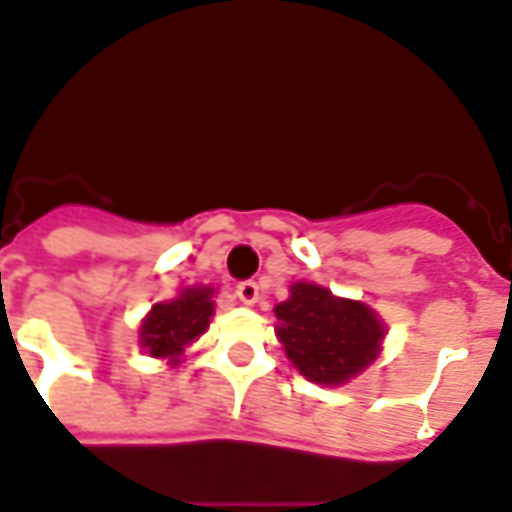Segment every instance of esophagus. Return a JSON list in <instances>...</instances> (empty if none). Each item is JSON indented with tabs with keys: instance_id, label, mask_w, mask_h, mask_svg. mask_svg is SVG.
I'll use <instances>...</instances> for the list:
<instances>
[{
	"instance_id": "34e87169",
	"label": "esophagus",
	"mask_w": 512,
	"mask_h": 512,
	"mask_svg": "<svg viewBox=\"0 0 512 512\" xmlns=\"http://www.w3.org/2000/svg\"><path fill=\"white\" fill-rule=\"evenodd\" d=\"M237 297H240V302H245V305H253V302L259 300V283L240 281L237 283Z\"/></svg>"
}]
</instances>
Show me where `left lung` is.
<instances>
[{
	"mask_svg": "<svg viewBox=\"0 0 512 512\" xmlns=\"http://www.w3.org/2000/svg\"><path fill=\"white\" fill-rule=\"evenodd\" d=\"M289 360L316 384H341L379 352L382 324L363 302L338 300L316 283H294L292 297L275 308Z\"/></svg>",
	"mask_w": 512,
	"mask_h": 512,
	"instance_id": "left-lung-1",
	"label": "left lung"
}]
</instances>
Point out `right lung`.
I'll return each instance as SVG.
<instances>
[{
  "mask_svg": "<svg viewBox=\"0 0 512 512\" xmlns=\"http://www.w3.org/2000/svg\"><path fill=\"white\" fill-rule=\"evenodd\" d=\"M212 289H188L177 300L158 302L141 324V343L152 357H179L196 341L212 316Z\"/></svg>",
  "mask_w": 512,
  "mask_h": 512,
  "instance_id": "1",
  "label": "right lung"
}]
</instances>
